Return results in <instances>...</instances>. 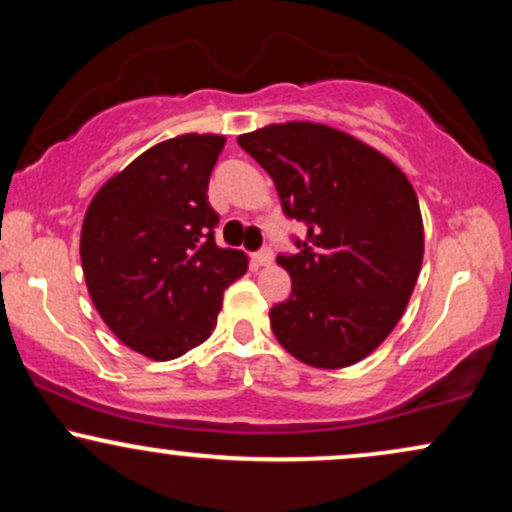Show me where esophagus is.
<instances>
[{
	"label": "esophagus",
	"instance_id": "obj_1",
	"mask_svg": "<svg viewBox=\"0 0 512 512\" xmlns=\"http://www.w3.org/2000/svg\"><path fill=\"white\" fill-rule=\"evenodd\" d=\"M272 260H274V255H272V250H269V248H264V250L255 252V255H252V262H255L257 267H269V264H272Z\"/></svg>",
	"mask_w": 512,
	"mask_h": 512
}]
</instances>
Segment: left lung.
<instances>
[{"label":"left lung","mask_w":512,"mask_h":512,"mask_svg":"<svg viewBox=\"0 0 512 512\" xmlns=\"http://www.w3.org/2000/svg\"><path fill=\"white\" fill-rule=\"evenodd\" d=\"M267 170L289 219L308 233L276 262L291 296L269 310L274 337L313 368L373 354L407 308L424 260V221L407 175L361 139L320 122L240 134Z\"/></svg>","instance_id":"1"}]
</instances>
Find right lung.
Segmentation results:
<instances>
[{
	"label": "right lung",
	"instance_id": "obj_1",
	"mask_svg": "<svg viewBox=\"0 0 512 512\" xmlns=\"http://www.w3.org/2000/svg\"><path fill=\"white\" fill-rule=\"evenodd\" d=\"M221 134H180L115 173L88 204L81 267L88 296L129 349L170 361L207 342L223 291L248 272L243 250L219 248L209 175Z\"/></svg>",
	"mask_w": 512,
	"mask_h": 512
}]
</instances>
